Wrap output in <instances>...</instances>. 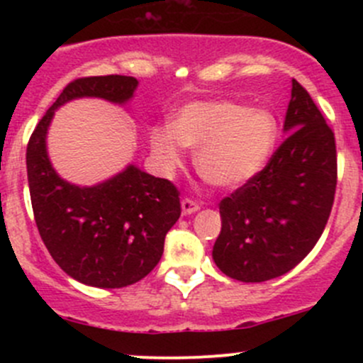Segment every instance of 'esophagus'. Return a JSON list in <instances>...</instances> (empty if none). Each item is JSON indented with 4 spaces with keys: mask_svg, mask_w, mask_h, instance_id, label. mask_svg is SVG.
Listing matches in <instances>:
<instances>
[{
    "mask_svg": "<svg viewBox=\"0 0 363 363\" xmlns=\"http://www.w3.org/2000/svg\"><path fill=\"white\" fill-rule=\"evenodd\" d=\"M181 207H182V214H193V212H196L200 208V203L196 202V200H193V199H188V196H186V199H182V202H181Z\"/></svg>",
    "mask_w": 363,
    "mask_h": 363,
    "instance_id": "esophagus-1",
    "label": "esophagus"
}]
</instances>
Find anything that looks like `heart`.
I'll use <instances>...</instances> for the list:
<instances>
[{
  "mask_svg": "<svg viewBox=\"0 0 363 363\" xmlns=\"http://www.w3.org/2000/svg\"><path fill=\"white\" fill-rule=\"evenodd\" d=\"M277 135L272 112L232 100H202L179 108L172 126H156L151 147L168 167L181 163L184 145L196 149V168L205 181L235 188L265 168Z\"/></svg>",
  "mask_w": 363,
  "mask_h": 363,
  "instance_id": "1",
  "label": "heart"
}]
</instances>
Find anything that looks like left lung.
<instances>
[{"label": "left lung", "instance_id": "1", "mask_svg": "<svg viewBox=\"0 0 363 363\" xmlns=\"http://www.w3.org/2000/svg\"><path fill=\"white\" fill-rule=\"evenodd\" d=\"M284 131L288 137L265 168L219 202L221 233L212 258L242 283H263L298 265L316 246L334 205V131L295 79Z\"/></svg>", "mask_w": 363, "mask_h": 363}]
</instances>
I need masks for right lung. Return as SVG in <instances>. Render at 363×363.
I'll return each instance as SVG.
<instances>
[{
	"label": "right lung",
	"mask_w": 363,
	"mask_h": 363,
	"mask_svg": "<svg viewBox=\"0 0 363 363\" xmlns=\"http://www.w3.org/2000/svg\"><path fill=\"white\" fill-rule=\"evenodd\" d=\"M137 84L126 75L72 80L28 142L29 195L40 237L54 262L89 286H128L158 265L164 237L181 216V193L168 179L152 177L133 164L93 188L69 184L47 156V128L56 108L69 100L96 96L124 104Z\"/></svg>",
	"instance_id": "obj_1"
}]
</instances>
